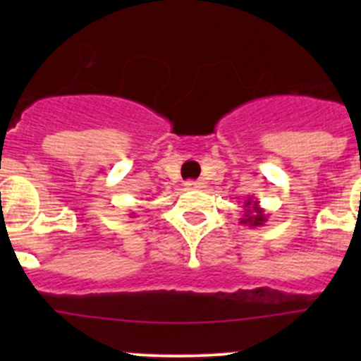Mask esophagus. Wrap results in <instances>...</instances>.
Here are the masks:
<instances>
[{"label":"esophagus","instance_id":"34e87169","mask_svg":"<svg viewBox=\"0 0 361 361\" xmlns=\"http://www.w3.org/2000/svg\"><path fill=\"white\" fill-rule=\"evenodd\" d=\"M187 188H202L204 187V181H201V180H197V181H194V180H190V181H187Z\"/></svg>","mask_w":361,"mask_h":361}]
</instances>
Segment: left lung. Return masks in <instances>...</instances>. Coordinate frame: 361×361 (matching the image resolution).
<instances>
[{
  "label": "left lung",
  "instance_id": "8db88e82",
  "mask_svg": "<svg viewBox=\"0 0 361 361\" xmlns=\"http://www.w3.org/2000/svg\"><path fill=\"white\" fill-rule=\"evenodd\" d=\"M267 221V214H265L264 207H260V202L253 201V197H246L245 201V216L241 218L243 225H250V227H262Z\"/></svg>",
  "mask_w": 361,
  "mask_h": 361
}]
</instances>
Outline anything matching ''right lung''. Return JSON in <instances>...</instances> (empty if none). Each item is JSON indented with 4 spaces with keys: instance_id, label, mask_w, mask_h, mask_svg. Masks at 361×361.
<instances>
[{
    "instance_id": "obj_1",
    "label": "right lung",
    "mask_w": 361,
    "mask_h": 361,
    "mask_svg": "<svg viewBox=\"0 0 361 361\" xmlns=\"http://www.w3.org/2000/svg\"><path fill=\"white\" fill-rule=\"evenodd\" d=\"M133 214H134V213H133Z\"/></svg>"
}]
</instances>
